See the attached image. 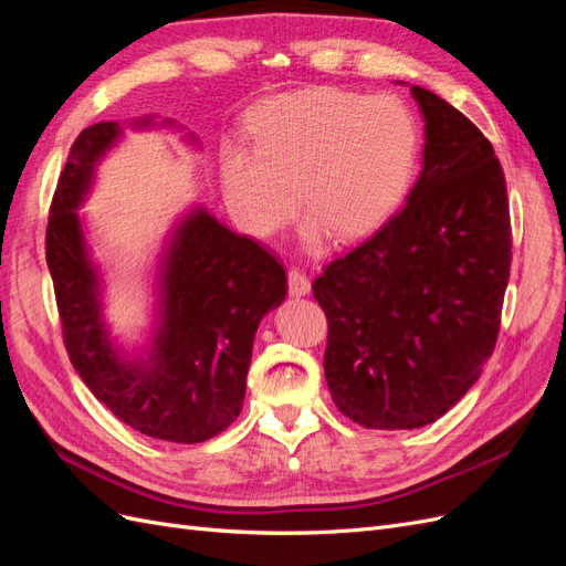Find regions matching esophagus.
Instances as JSON below:
<instances>
[{"label":"esophagus","mask_w":566,"mask_h":566,"mask_svg":"<svg viewBox=\"0 0 566 566\" xmlns=\"http://www.w3.org/2000/svg\"><path fill=\"white\" fill-rule=\"evenodd\" d=\"M287 290L293 297H302V295H310L312 283L306 279V273L302 269H290L287 271Z\"/></svg>","instance_id":"34e87169"}]
</instances>
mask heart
<instances>
[{"instance_id":"obj_1","label":"heart","mask_w":566,"mask_h":566,"mask_svg":"<svg viewBox=\"0 0 566 566\" xmlns=\"http://www.w3.org/2000/svg\"><path fill=\"white\" fill-rule=\"evenodd\" d=\"M420 132L403 101L310 87L262 101L248 115V150H221V191L254 238L276 235L295 214L306 241H356L397 212L416 177Z\"/></svg>"}]
</instances>
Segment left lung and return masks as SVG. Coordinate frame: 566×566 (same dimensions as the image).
<instances>
[{
    "label": "left lung",
    "instance_id": "8db88e82",
    "mask_svg": "<svg viewBox=\"0 0 566 566\" xmlns=\"http://www.w3.org/2000/svg\"><path fill=\"white\" fill-rule=\"evenodd\" d=\"M422 172L403 208L323 266V370L335 406L368 430L434 422L479 380L501 331L512 262L503 167L479 127L434 92Z\"/></svg>",
    "mask_w": 566,
    "mask_h": 566
}]
</instances>
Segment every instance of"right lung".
<instances>
[{
    "label": "right lung",
    "instance_id": "right-lung-1",
    "mask_svg": "<svg viewBox=\"0 0 566 566\" xmlns=\"http://www.w3.org/2000/svg\"><path fill=\"white\" fill-rule=\"evenodd\" d=\"M117 134L115 123L80 132L51 200L46 264L63 345L84 385L117 420L153 439L200 443L241 413L254 331L285 300V269L208 212L188 214L165 260L163 321L148 361H123L101 321L98 281L77 219L94 165Z\"/></svg>",
    "mask_w": 566,
    "mask_h": 566
}]
</instances>
